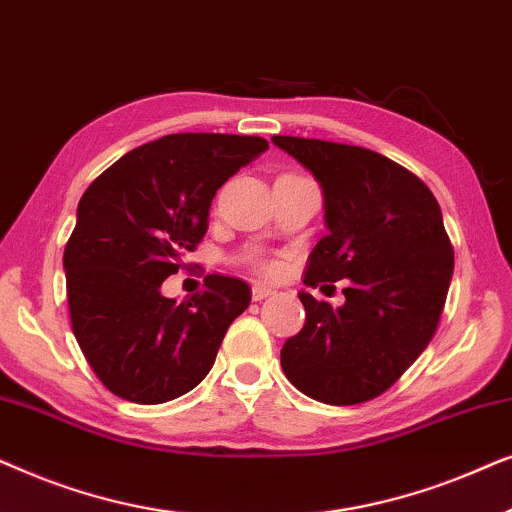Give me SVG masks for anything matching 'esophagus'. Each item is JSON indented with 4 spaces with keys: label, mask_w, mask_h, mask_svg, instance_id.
I'll list each match as a JSON object with an SVG mask.
<instances>
[{
    "label": "esophagus",
    "mask_w": 512,
    "mask_h": 512,
    "mask_svg": "<svg viewBox=\"0 0 512 512\" xmlns=\"http://www.w3.org/2000/svg\"><path fill=\"white\" fill-rule=\"evenodd\" d=\"M272 293H275V289H272V286H268V284L256 282L254 286H251V298H254V300H263V298L272 296Z\"/></svg>",
    "instance_id": "obj_1"
}]
</instances>
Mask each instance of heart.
Instances as JSON below:
<instances>
[{
  "label": "heart",
  "instance_id": "heart-1",
  "mask_svg": "<svg viewBox=\"0 0 512 512\" xmlns=\"http://www.w3.org/2000/svg\"><path fill=\"white\" fill-rule=\"evenodd\" d=\"M256 265L263 272H268V275H275V272H279V263H275V261H258Z\"/></svg>",
  "mask_w": 512,
  "mask_h": 512
}]
</instances>
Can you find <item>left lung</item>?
Returning a JSON list of instances; mask_svg holds the SVG:
<instances>
[{
  "label": "left lung",
  "mask_w": 512,
  "mask_h": 512,
  "mask_svg": "<svg viewBox=\"0 0 512 512\" xmlns=\"http://www.w3.org/2000/svg\"><path fill=\"white\" fill-rule=\"evenodd\" d=\"M324 191L328 233L305 265V286L328 296L345 279V305L298 293L305 326L282 347L284 375L328 405L384 394L438 331L454 249L429 186L382 153L324 139L272 137Z\"/></svg>",
  "instance_id": "1"
}]
</instances>
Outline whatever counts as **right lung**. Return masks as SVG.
<instances>
[{
  "label": "right lung",
  "mask_w": 512,
  "mask_h": 512,
  "mask_svg": "<svg viewBox=\"0 0 512 512\" xmlns=\"http://www.w3.org/2000/svg\"><path fill=\"white\" fill-rule=\"evenodd\" d=\"M263 137L181 132L137 146L86 188L65 247L74 338L111 394L156 405L205 380L251 289L207 275L184 303L160 284L202 242L216 191L258 153Z\"/></svg>",
  "instance_id": "right-lung-1"
}]
</instances>
